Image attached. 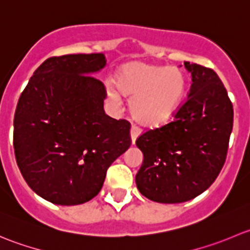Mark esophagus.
Here are the masks:
<instances>
[{"mask_svg": "<svg viewBox=\"0 0 250 250\" xmlns=\"http://www.w3.org/2000/svg\"><path fill=\"white\" fill-rule=\"evenodd\" d=\"M138 135H139V128L137 125H133L132 129H130V138H132V143L134 144L135 140H137Z\"/></svg>", "mask_w": 250, "mask_h": 250, "instance_id": "34e87169", "label": "esophagus"}]
</instances>
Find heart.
I'll return each instance as SVG.
<instances>
[{
  "mask_svg": "<svg viewBox=\"0 0 250 250\" xmlns=\"http://www.w3.org/2000/svg\"><path fill=\"white\" fill-rule=\"evenodd\" d=\"M115 84L123 97L129 98L134 120L145 127H158L168 122L180 106L186 90V78L174 66L132 62L118 70ZM113 104L121 97L115 89L107 90Z\"/></svg>",
  "mask_w": 250,
  "mask_h": 250,
  "instance_id": "1",
  "label": "heart"
}]
</instances>
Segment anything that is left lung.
<instances>
[{
	"mask_svg": "<svg viewBox=\"0 0 250 250\" xmlns=\"http://www.w3.org/2000/svg\"><path fill=\"white\" fill-rule=\"evenodd\" d=\"M192 84L173 121L146 130L135 144L144 161L135 176L141 195L158 203L197 197L225 163L233 125L228 90L209 67L184 62Z\"/></svg>",
	"mask_w": 250,
	"mask_h": 250,
	"instance_id": "8db88e82",
	"label": "left lung"
}]
</instances>
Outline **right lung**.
I'll return each mask as SVG.
<instances>
[{
    "label": "right lung",
    "instance_id": "right-lung-1",
    "mask_svg": "<svg viewBox=\"0 0 250 250\" xmlns=\"http://www.w3.org/2000/svg\"><path fill=\"white\" fill-rule=\"evenodd\" d=\"M102 53L50 57L22 90L14 115L16 160L27 185L54 204L99 193L111 163L129 148L130 123L104 111L106 88L89 76Z\"/></svg>",
    "mask_w": 250,
    "mask_h": 250
}]
</instances>
